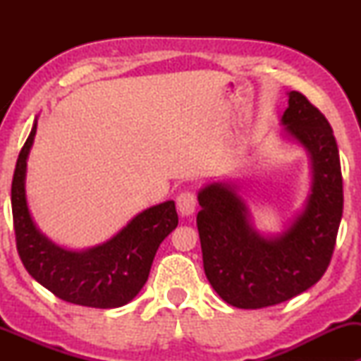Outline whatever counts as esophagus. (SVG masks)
I'll return each mask as SVG.
<instances>
[{
  "instance_id": "obj_1",
  "label": "esophagus",
  "mask_w": 361,
  "mask_h": 361,
  "mask_svg": "<svg viewBox=\"0 0 361 361\" xmlns=\"http://www.w3.org/2000/svg\"><path fill=\"white\" fill-rule=\"evenodd\" d=\"M176 204H177V210H179V214L182 216H190L195 212L197 199H195V195L192 194V192L184 190V192H180L179 195H177Z\"/></svg>"
}]
</instances>
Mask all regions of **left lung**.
Instances as JSON below:
<instances>
[{
    "instance_id": "left-lung-1",
    "label": "left lung",
    "mask_w": 361,
    "mask_h": 361,
    "mask_svg": "<svg viewBox=\"0 0 361 361\" xmlns=\"http://www.w3.org/2000/svg\"><path fill=\"white\" fill-rule=\"evenodd\" d=\"M288 97L283 137L307 152L310 184L283 230H256L236 182H209L197 194L205 276L238 309L268 307L312 288L330 263L342 220V171L332 126L302 93L293 90Z\"/></svg>"
}]
</instances>
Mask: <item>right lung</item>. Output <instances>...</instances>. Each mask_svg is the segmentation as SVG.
Returning a JSON list of instances; mask_svg holds the SVG:
<instances>
[{
	"instance_id": "right-lung-1",
	"label": "right lung",
	"mask_w": 361,
	"mask_h": 361,
	"mask_svg": "<svg viewBox=\"0 0 361 361\" xmlns=\"http://www.w3.org/2000/svg\"><path fill=\"white\" fill-rule=\"evenodd\" d=\"M37 131V116L19 152L11 187L18 253L39 284L71 304L115 309L131 302L146 284L159 245L179 224L174 200L133 216L100 245L68 250L39 230L27 205V157Z\"/></svg>"
}]
</instances>
